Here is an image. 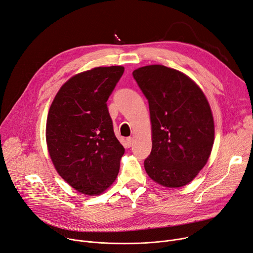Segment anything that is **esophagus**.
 Here are the masks:
<instances>
[{
	"mask_svg": "<svg viewBox=\"0 0 253 253\" xmlns=\"http://www.w3.org/2000/svg\"><path fill=\"white\" fill-rule=\"evenodd\" d=\"M132 144H133V139L132 138H127L126 140V147L127 148H129V147H131L132 146Z\"/></svg>",
	"mask_w": 253,
	"mask_h": 253,
	"instance_id": "obj_1",
	"label": "esophagus"
}]
</instances>
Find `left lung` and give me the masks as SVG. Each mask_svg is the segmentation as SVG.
I'll list each match as a JSON object with an SVG mask.
<instances>
[{
    "instance_id": "left-lung-1",
    "label": "left lung",
    "mask_w": 253,
    "mask_h": 253,
    "mask_svg": "<svg viewBox=\"0 0 253 253\" xmlns=\"http://www.w3.org/2000/svg\"><path fill=\"white\" fill-rule=\"evenodd\" d=\"M149 103L152 150L144 161L151 179L168 188L189 184L204 168L214 141L211 109L186 74L163 65L132 72Z\"/></svg>"
}]
</instances>
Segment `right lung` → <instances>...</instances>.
I'll return each instance as SVG.
<instances>
[{
  "instance_id": "obj_1",
  "label": "right lung",
  "mask_w": 253,
  "mask_h": 253,
  "mask_svg": "<svg viewBox=\"0 0 253 253\" xmlns=\"http://www.w3.org/2000/svg\"><path fill=\"white\" fill-rule=\"evenodd\" d=\"M125 67H96L69 79L50 107L46 139L64 181L85 195H99L120 171L125 148L114 135L107 100Z\"/></svg>"
}]
</instances>
